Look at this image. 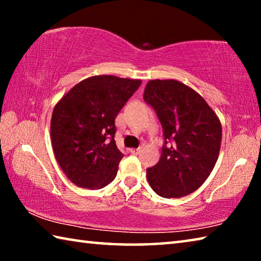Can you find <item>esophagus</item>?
<instances>
[{"instance_id":"obj_1","label":"esophagus","mask_w":261,"mask_h":261,"mask_svg":"<svg viewBox=\"0 0 261 261\" xmlns=\"http://www.w3.org/2000/svg\"><path fill=\"white\" fill-rule=\"evenodd\" d=\"M130 152H131L132 154H138V153H139V148H131Z\"/></svg>"}]
</instances>
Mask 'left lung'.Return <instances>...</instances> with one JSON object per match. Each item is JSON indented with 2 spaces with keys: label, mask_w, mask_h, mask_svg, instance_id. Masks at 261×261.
<instances>
[{
  "label": "left lung",
  "mask_w": 261,
  "mask_h": 261,
  "mask_svg": "<svg viewBox=\"0 0 261 261\" xmlns=\"http://www.w3.org/2000/svg\"><path fill=\"white\" fill-rule=\"evenodd\" d=\"M144 100L161 122L165 144L161 158L148 168L153 191L163 198H180L196 191L218 161L222 126L218 115L193 88L175 79L147 83Z\"/></svg>",
  "instance_id": "1"
}]
</instances>
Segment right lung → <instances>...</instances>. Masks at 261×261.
<instances>
[{
	"label": "right lung",
	"instance_id": "1",
	"mask_svg": "<svg viewBox=\"0 0 261 261\" xmlns=\"http://www.w3.org/2000/svg\"><path fill=\"white\" fill-rule=\"evenodd\" d=\"M140 84L112 74L92 76L57 101L50 120L53 151L77 187L101 189L115 178L124 156L114 139L115 118Z\"/></svg>",
	"mask_w": 261,
	"mask_h": 261
}]
</instances>
